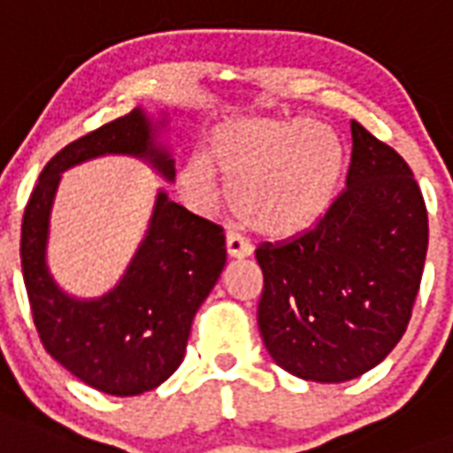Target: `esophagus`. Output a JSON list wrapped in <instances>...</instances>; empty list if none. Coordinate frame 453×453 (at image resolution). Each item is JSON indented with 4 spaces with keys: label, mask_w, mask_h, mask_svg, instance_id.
Returning a JSON list of instances; mask_svg holds the SVG:
<instances>
[{
    "label": "esophagus",
    "mask_w": 453,
    "mask_h": 453,
    "mask_svg": "<svg viewBox=\"0 0 453 453\" xmlns=\"http://www.w3.org/2000/svg\"><path fill=\"white\" fill-rule=\"evenodd\" d=\"M226 249H227V254L233 256V258H244V256L254 254L251 242H249L244 234L234 233V230H227L226 233Z\"/></svg>",
    "instance_id": "obj_1"
}]
</instances>
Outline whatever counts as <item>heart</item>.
Wrapping results in <instances>:
<instances>
[{"label":"heart","mask_w":453,"mask_h":453,"mask_svg":"<svg viewBox=\"0 0 453 453\" xmlns=\"http://www.w3.org/2000/svg\"><path fill=\"white\" fill-rule=\"evenodd\" d=\"M216 169L230 183V204L247 226L265 234H296L329 209L343 171L336 131L303 119H233L213 129L209 157L183 162L185 197L206 206L219 197Z\"/></svg>","instance_id":"b5f03b06"}]
</instances>
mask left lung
Listing matches in <instances>:
<instances>
[{"label":"left lung","mask_w":453,"mask_h":453,"mask_svg":"<svg viewBox=\"0 0 453 453\" xmlns=\"http://www.w3.org/2000/svg\"><path fill=\"white\" fill-rule=\"evenodd\" d=\"M343 192L315 227L263 242L258 329L284 372L343 383L383 362L411 319L428 211L409 164L352 119Z\"/></svg>","instance_id":"obj_1"}]
</instances>
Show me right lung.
<instances>
[{
    "label": "right lung",
    "mask_w": 453,
    "mask_h": 453,
    "mask_svg": "<svg viewBox=\"0 0 453 453\" xmlns=\"http://www.w3.org/2000/svg\"><path fill=\"white\" fill-rule=\"evenodd\" d=\"M159 124L136 108L65 145L39 173L20 227L25 289L46 352L87 386L117 397L148 393L183 362L195 312L226 265L223 227L159 190L122 280L101 298L84 301L67 296L49 273V216L60 173L94 157H138L173 180V159L157 143Z\"/></svg>",
    "instance_id": "obj_1"
}]
</instances>
